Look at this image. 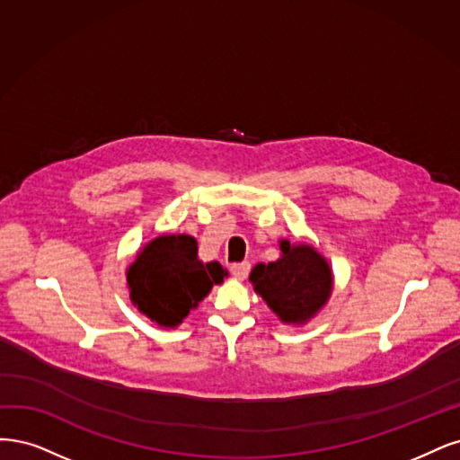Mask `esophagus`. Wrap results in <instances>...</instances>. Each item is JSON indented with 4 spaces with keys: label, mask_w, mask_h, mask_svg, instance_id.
<instances>
[{
    "label": "esophagus",
    "mask_w": 460,
    "mask_h": 460,
    "mask_svg": "<svg viewBox=\"0 0 460 460\" xmlns=\"http://www.w3.org/2000/svg\"><path fill=\"white\" fill-rule=\"evenodd\" d=\"M231 273L236 277V279H241V280H244L246 277H248V273H250V263L248 261H241V263H233L231 265Z\"/></svg>",
    "instance_id": "esophagus-1"
}]
</instances>
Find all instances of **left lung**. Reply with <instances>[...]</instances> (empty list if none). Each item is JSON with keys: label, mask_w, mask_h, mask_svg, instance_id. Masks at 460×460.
Returning a JSON list of instances; mask_svg holds the SVG:
<instances>
[{"label": "left lung", "mask_w": 460, "mask_h": 460, "mask_svg": "<svg viewBox=\"0 0 460 460\" xmlns=\"http://www.w3.org/2000/svg\"><path fill=\"white\" fill-rule=\"evenodd\" d=\"M280 256L271 263H258L250 283L283 323H304L329 300L332 273L315 248L288 241L280 243Z\"/></svg>", "instance_id": "8db88e82"}]
</instances>
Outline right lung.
Masks as SVG:
<instances>
[{
  "label": "right lung",
  "mask_w": 460,
  "mask_h": 460,
  "mask_svg": "<svg viewBox=\"0 0 460 460\" xmlns=\"http://www.w3.org/2000/svg\"><path fill=\"white\" fill-rule=\"evenodd\" d=\"M197 252V241L189 234H162L129 265L133 304L162 327L180 324L227 275L217 261L202 263Z\"/></svg>",
  "instance_id": "add662e5"
}]
</instances>
